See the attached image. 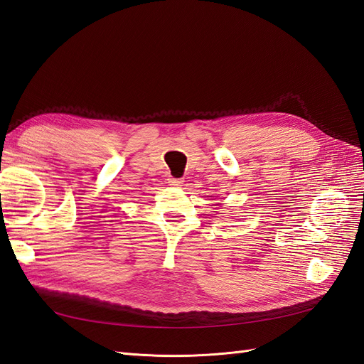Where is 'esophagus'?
<instances>
[{"label": "esophagus", "instance_id": "1", "mask_svg": "<svg viewBox=\"0 0 364 364\" xmlns=\"http://www.w3.org/2000/svg\"><path fill=\"white\" fill-rule=\"evenodd\" d=\"M183 182H185L183 179H168V183L174 185V186H182Z\"/></svg>", "mask_w": 364, "mask_h": 364}]
</instances>
